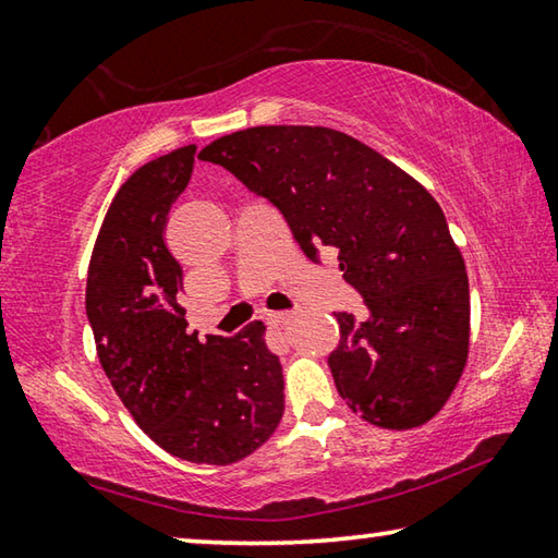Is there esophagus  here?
<instances>
[{
  "mask_svg": "<svg viewBox=\"0 0 558 558\" xmlns=\"http://www.w3.org/2000/svg\"><path fill=\"white\" fill-rule=\"evenodd\" d=\"M290 313H268V317H265V320H268V325H272V327H280V325H286V323H290Z\"/></svg>",
  "mask_w": 558,
  "mask_h": 558,
  "instance_id": "1",
  "label": "esophagus"
}]
</instances>
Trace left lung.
Wrapping results in <instances>:
<instances>
[{
  "instance_id": "left-lung-1",
  "label": "left lung",
  "mask_w": 558,
  "mask_h": 558,
  "mask_svg": "<svg viewBox=\"0 0 558 558\" xmlns=\"http://www.w3.org/2000/svg\"><path fill=\"white\" fill-rule=\"evenodd\" d=\"M268 198L307 258L338 251L367 313H338L335 387L352 412L412 429L445 407L470 355V280L439 203L375 148L325 126H253L198 154Z\"/></svg>"
}]
</instances>
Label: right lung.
I'll use <instances>...</instances> for the list:
<instances>
[{
    "label": "right lung",
    "mask_w": 558,
    "mask_h": 558,
    "mask_svg": "<svg viewBox=\"0 0 558 558\" xmlns=\"http://www.w3.org/2000/svg\"><path fill=\"white\" fill-rule=\"evenodd\" d=\"M193 156L191 144L154 158L113 196L88 263L86 317L104 373L138 427L168 454L223 466L270 439L286 383L260 320L206 342L185 330L183 270L163 231Z\"/></svg>",
    "instance_id": "right-lung-1"
}]
</instances>
